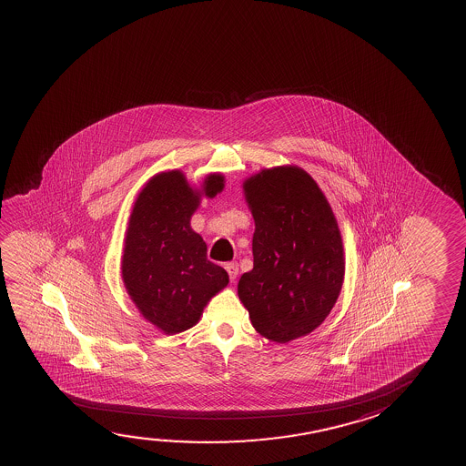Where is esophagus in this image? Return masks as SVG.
Here are the masks:
<instances>
[{"instance_id": "esophagus-1", "label": "esophagus", "mask_w": 466, "mask_h": 466, "mask_svg": "<svg viewBox=\"0 0 466 466\" xmlns=\"http://www.w3.org/2000/svg\"><path fill=\"white\" fill-rule=\"evenodd\" d=\"M226 270L229 274L230 281H234L237 279V275H238V264L237 262H228L226 264Z\"/></svg>"}]
</instances>
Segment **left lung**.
I'll list each match as a JSON object with an SVG mask.
<instances>
[{
	"label": "left lung",
	"mask_w": 466,
	"mask_h": 466,
	"mask_svg": "<svg viewBox=\"0 0 466 466\" xmlns=\"http://www.w3.org/2000/svg\"><path fill=\"white\" fill-rule=\"evenodd\" d=\"M255 219L253 268L238 280L251 325L277 344L317 329L344 283L342 237L331 205L298 166L264 168L243 181Z\"/></svg>",
	"instance_id": "8db88e82"
}]
</instances>
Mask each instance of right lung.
Here are the masks:
<instances>
[{
  "instance_id": "1",
  "label": "right lung",
  "mask_w": 466,
  "mask_h": 466,
  "mask_svg": "<svg viewBox=\"0 0 466 466\" xmlns=\"http://www.w3.org/2000/svg\"><path fill=\"white\" fill-rule=\"evenodd\" d=\"M223 187L221 173L207 175L196 189L181 170L160 172L143 186L128 218L122 280L141 317L168 336L198 325L205 306L229 283L191 228L202 198Z\"/></svg>"
}]
</instances>
